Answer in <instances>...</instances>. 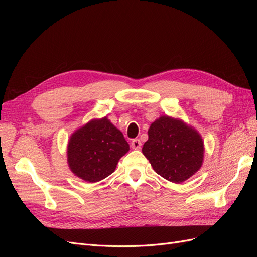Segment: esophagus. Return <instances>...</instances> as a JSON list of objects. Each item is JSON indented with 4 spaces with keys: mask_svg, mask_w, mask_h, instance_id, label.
<instances>
[{
    "mask_svg": "<svg viewBox=\"0 0 257 257\" xmlns=\"http://www.w3.org/2000/svg\"><path fill=\"white\" fill-rule=\"evenodd\" d=\"M141 146H142V142L139 141V139H137V138L133 139V141H132V143H131V147L133 148V149H139V148H141Z\"/></svg>",
    "mask_w": 257,
    "mask_h": 257,
    "instance_id": "esophagus-1",
    "label": "esophagus"
}]
</instances>
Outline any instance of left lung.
<instances>
[{"instance_id":"1","label":"left lung","mask_w":257,"mask_h":257,"mask_svg":"<svg viewBox=\"0 0 257 257\" xmlns=\"http://www.w3.org/2000/svg\"><path fill=\"white\" fill-rule=\"evenodd\" d=\"M148 136L143 153L154 172L166 180L182 183L203 166V137L183 120L161 115L151 123Z\"/></svg>"}]
</instances>
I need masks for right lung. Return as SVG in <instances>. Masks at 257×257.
I'll return each instance as SVG.
<instances>
[{
    "mask_svg": "<svg viewBox=\"0 0 257 257\" xmlns=\"http://www.w3.org/2000/svg\"><path fill=\"white\" fill-rule=\"evenodd\" d=\"M128 150L121 131L107 116L92 119L69 137L67 164L76 177L94 183L111 175Z\"/></svg>",
    "mask_w": 257,
    "mask_h": 257,
    "instance_id": "1",
    "label": "right lung"
}]
</instances>
